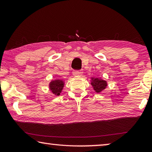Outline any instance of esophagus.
I'll list each match as a JSON object with an SVG mask.
<instances>
[{
	"instance_id": "1",
	"label": "esophagus",
	"mask_w": 152,
	"mask_h": 152,
	"mask_svg": "<svg viewBox=\"0 0 152 152\" xmlns=\"http://www.w3.org/2000/svg\"><path fill=\"white\" fill-rule=\"evenodd\" d=\"M73 76H75V77H77V76H81L82 75V72L81 71H78V70H75V71H74L73 72Z\"/></svg>"
}]
</instances>
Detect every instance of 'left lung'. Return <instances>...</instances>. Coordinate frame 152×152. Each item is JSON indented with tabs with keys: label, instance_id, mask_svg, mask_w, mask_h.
I'll return each mask as SVG.
<instances>
[{
	"label": "left lung",
	"instance_id": "obj_1",
	"mask_svg": "<svg viewBox=\"0 0 152 152\" xmlns=\"http://www.w3.org/2000/svg\"><path fill=\"white\" fill-rule=\"evenodd\" d=\"M91 81V84L92 88H93L94 91L96 92V93H100V92L106 88V87L107 86V81L104 80H102L101 78L92 77Z\"/></svg>",
	"mask_w": 152,
	"mask_h": 152
}]
</instances>
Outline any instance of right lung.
<instances>
[{"label":"right lung","instance_id":"add662e5","mask_svg":"<svg viewBox=\"0 0 152 152\" xmlns=\"http://www.w3.org/2000/svg\"><path fill=\"white\" fill-rule=\"evenodd\" d=\"M64 86V81L63 80L56 79L51 80L49 84V88L51 92L55 95V96H59L62 91Z\"/></svg>","mask_w":152,"mask_h":152}]
</instances>
